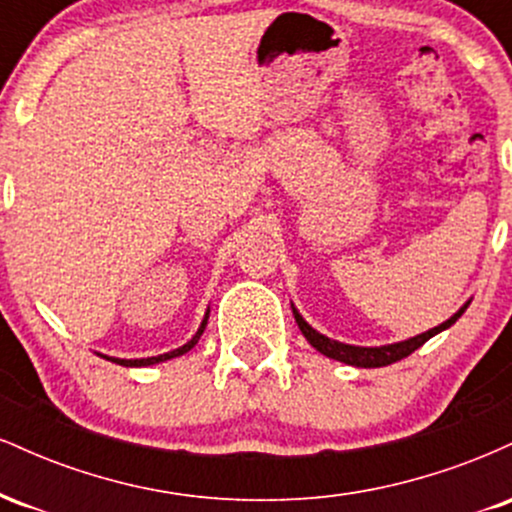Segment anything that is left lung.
<instances>
[{"label": "left lung", "mask_w": 512, "mask_h": 512, "mask_svg": "<svg viewBox=\"0 0 512 512\" xmlns=\"http://www.w3.org/2000/svg\"><path fill=\"white\" fill-rule=\"evenodd\" d=\"M467 305H469V301L464 303L462 308L450 317V320H445L443 325L433 327V330H428L424 334H416V337H411V339H404V342L385 344V346H354V344L337 342V339H330V337H325V334L313 330V327L303 320V315L298 313L293 305L291 308H293V317H296L298 327H301L303 337L308 339L310 346H315L322 356L334 358V361H342V363H346V366H356V368H383V366H390V363L402 361V358H407L411 351H416L419 346H424L428 339L436 337L438 332L448 330L450 325H455V322L462 317L464 310H467Z\"/></svg>", "instance_id": "1"}]
</instances>
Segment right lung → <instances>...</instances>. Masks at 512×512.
Here are the masks:
<instances>
[{"label":"right lung","instance_id":"1","mask_svg":"<svg viewBox=\"0 0 512 512\" xmlns=\"http://www.w3.org/2000/svg\"><path fill=\"white\" fill-rule=\"evenodd\" d=\"M207 320H209V310H207V315H204L202 325H199V330H197L195 337H192L190 342H187V344H182L180 349H173V351H168V354H161V356H151V358H113V356H105V358H108V361H113V363H120V366H127V368H142V366H154V363H161V361H170V358H175V356H182V354H187V351H190L192 346H195V344L199 342V337H202L204 327H207Z\"/></svg>","mask_w":512,"mask_h":512}]
</instances>
